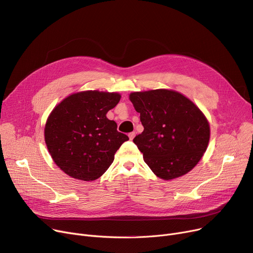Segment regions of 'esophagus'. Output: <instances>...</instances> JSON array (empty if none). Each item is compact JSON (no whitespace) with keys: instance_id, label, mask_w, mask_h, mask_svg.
<instances>
[{"instance_id":"esophagus-1","label":"esophagus","mask_w":253,"mask_h":253,"mask_svg":"<svg viewBox=\"0 0 253 253\" xmlns=\"http://www.w3.org/2000/svg\"><path fill=\"white\" fill-rule=\"evenodd\" d=\"M135 135H136L135 132H131V133H129V134H128V136H129V138H130L131 140L135 137Z\"/></svg>"}]
</instances>
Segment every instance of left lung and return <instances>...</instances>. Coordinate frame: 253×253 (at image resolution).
I'll return each mask as SVG.
<instances>
[{
  "mask_svg": "<svg viewBox=\"0 0 253 253\" xmlns=\"http://www.w3.org/2000/svg\"><path fill=\"white\" fill-rule=\"evenodd\" d=\"M143 131L133 142L154 173L164 180L190 172L201 160L210 138L202 111L181 93L169 89L132 92Z\"/></svg>",
  "mask_w": 253,
  "mask_h": 253,
  "instance_id": "1",
  "label": "left lung"
}]
</instances>
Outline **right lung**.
<instances>
[{
  "label": "right lung",
  "mask_w": 253,
  "mask_h": 253,
  "mask_svg": "<svg viewBox=\"0 0 253 253\" xmlns=\"http://www.w3.org/2000/svg\"><path fill=\"white\" fill-rule=\"evenodd\" d=\"M121 99L117 92L73 93L50 113L45 142L54 163L69 176L92 181L108 170L115 154L129 137L106 118Z\"/></svg>",
  "instance_id": "1"
}]
</instances>
